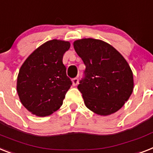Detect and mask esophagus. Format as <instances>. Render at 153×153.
Here are the masks:
<instances>
[{"mask_svg":"<svg viewBox=\"0 0 153 153\" xmlns=\"http://www.w3.org/2000/svg\"><path fill=\"white\" fill-rule=\"evenodd\" d=\"M72 83L74 86L78 85V83H79V79H78V78H74V79H72Z\"/></svg>","mask_w":153,"mask_h":153,"instance_id":"1","label":"esophagus"}]
</instances>
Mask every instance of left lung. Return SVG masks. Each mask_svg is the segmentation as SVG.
<instances>
[{
  "mask_svg": "<svg viewBox=\"0 0 153 153\" xmlns=\"http://www.w3.org/2000/svg\"><path fill=\"white\" fill-rule=\"evenodd\" d=\"M74 48L85 65L78 85L85 106L100 115L120 110L134 89L133 72L126 59L111 45L94 38L75 41Z\"/></svg>",
  "mask_w": 153,
  "mask_h": 153,
  "instance_id": "1",
  "label": "left lung"
}]
</instances>
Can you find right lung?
<instances>
[{
	"mask_svg": "<svg viewBox=\"0 0 153 153\" xmlns=\"http://www.w3.org/2000/svg\"><path fill=\"white\" fill-rule=\"evenodd\" d=\"M71 44L48 41L27 57L17 78V93L23 106L44 117L60 108L72 82L67 76L63 56Z\"/></svg>",
	"mask_w": 153,
	"mask_h": 153,
	"instance_id": "add662e5",
	"label": "right lung"
}]
</instances>
